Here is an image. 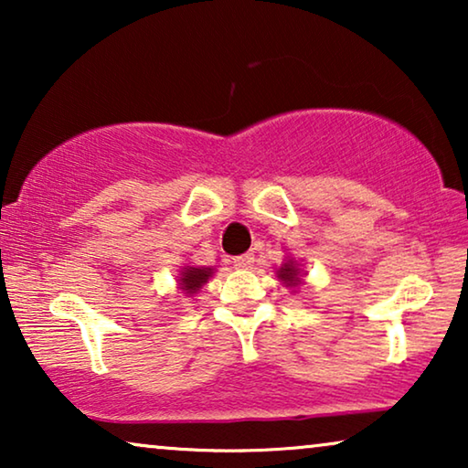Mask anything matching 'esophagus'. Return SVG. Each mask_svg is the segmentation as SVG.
Returning <instances> with one entry per match:
<instances>
[{"mask_svg": "<svg viewBox=\"0 0 468 468\" xmlns=\"http://www.w3.org/2000/svg\"><path fill=\"white\" fill-rule=\"evenodd\" d=\"M234 266L236 268H242V271H247V268L253 266V255L251 253L239 255V258H234Z\"/></svg>", "mask_w": 468, "mask_h": 468, "instance_id": "obj_1", "label": "esophagus"}]
</instances>
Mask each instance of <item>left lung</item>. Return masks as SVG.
Instances as JSON below:
<instances>
[{"label":"left lung","mask_w":468,"mask_h":468,"mask_svg":"<svg viewBox=\"0 0 468 468\" xmlns=\"http://www.w3.org/2000/svg\"><path fill=\"white\" fill-rule=\"evenodd\" d=\"M277 277L283 281L287 287H296L300 283V277H303V274H300V268L296 261L287 260V261H283V266L277 271Z\"/></svg>","instance_id":"8db88e82"}]
</instances>
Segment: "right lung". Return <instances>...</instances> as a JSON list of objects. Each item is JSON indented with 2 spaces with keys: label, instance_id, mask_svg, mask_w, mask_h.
<instances>
[{
  "label": "right lung",
  "instance_id": "1",
  "mask_svg": "<svg viewBox=\"0 0 468 468\" xmlns=\"http://www.w3.org/2000/svg\"><path fill=\"white\" fill-rule=\"evenodd\" d=\"M213 277V268L208 266H185L181 271V277H178V285L185 293L194 296L202 290V285Z\"/></svg>",
  "mask_w": 468,
  "mask_h": 468
}]
</instances>
